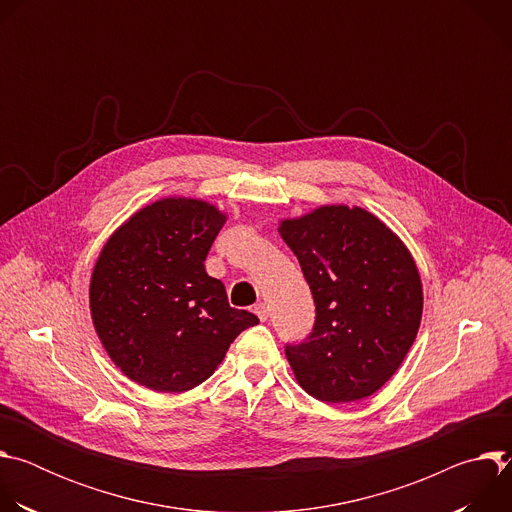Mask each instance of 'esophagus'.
Masks as SVG:
<instances>
[{
  "instance_id": "esophagus-1",
  "label": "esophagus",
  "mask_w": 512,
  "mask_h": 512,
  "mask_svg": "<svg viewBox=\"0 0 512 512\" xmlns=\"http://www.w3.org/2000/svg\"><path fill=\"white\" fill-rule=\"evenodd\" d=\"M253 312L257 314V318L261 320V322H265L267 318H269V306L267 304H263V302H259V304H255V308H253Z\"/></svg>"
}]
</instances>
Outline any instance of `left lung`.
I'll list each match as a JSON object with an SVG mask.
<instances>
[{
    "label": "left lung",
    "mask_w": 512,
    "mask_h": 512,
    "mask_svg": "<svg viewBox=\"0 0 512 512\" xmlns=\"http://www.w3.org/2000/svg\"><path fill=\"white\" fill-rule=\"evenodd\" d=\"M279 235L312 289L316 322L285 356L300 387L324 403L379 391L401 367L421 322L423 289L403 241L360 206H320Z\"/></svg>",
    "instance_id": "left-lung-1"
}]
</instances>
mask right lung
Here are the masks:
<instances>
[{
	"label": "right lung",
	"mask_w": 512,
	"mask_h": 512,
	"mask_svg": "<svg viewBox=\"0 0 512 512\" xmlns=\"http://www.w3.org/2000/svg\"><path fill=\"white\" fill-rule=\"evenodd\" d=\"M227 221L194 198L137 210L105 243L91 275V316L111 360L158 393L204 383L231 342L259 318L229 306L204 259Z\"/></svg>",
	"instance_id": "obj_1"
}]
</instances>
